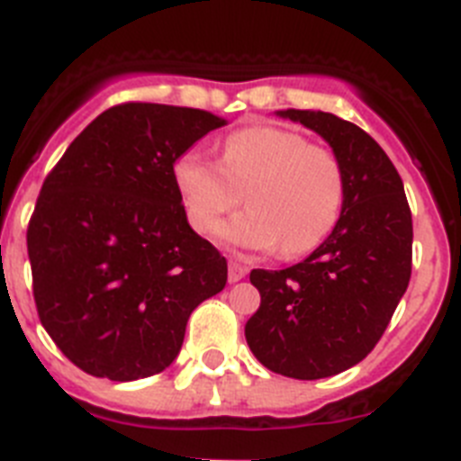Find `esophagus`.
<instances>
[{
    "label": "esophagus",
    "mask_w": 461,
    "mask_h": 461,
    "mask_svg": "<svg viewBox=\"0 0 461 461\" xmlns=\"http://www.w3.org/2000/svg\"><path fill=\"white\" fill-rule=\"evenodd\" d=\"M247 272H249V267L238 263V260H230V263H228V281H230V284H235V281H240L242 276H247Z\"/></svg>",
    "instance_id": "1"
}]
</instances>
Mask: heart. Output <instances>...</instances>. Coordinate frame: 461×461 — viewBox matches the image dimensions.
I'll return each mask as SVG.
<instances>
[{
	"label": "heart",
	"mask_w": 461,
	"mask_h": 461,
	"mask_svg": "<svg viewBox=\"0 0 461 461\" xmlns=\"http://www.w3.org/2000/svg\"><path fill=\"white\" fill-rule=\"evenodd\" d=\"M173 180L189 223L203 235L238 207L244 191L249 210L219 230L240 249L266 251L281 242L284 254H307L332 233L344 205L335 152L275 124L244 126L223 138L219 166L195 152L182 154Z\"/></svg>",
	"instance_id": "b5f03b06"
}]
</instances>
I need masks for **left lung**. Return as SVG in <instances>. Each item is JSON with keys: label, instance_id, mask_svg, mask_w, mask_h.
Listing matches in <instances>:
<instances>
[{"label": "left lung", "instance_id": "obj_1", "mask_svg": "<svg viewBox=\"0 0 461 461\" xmlns=\"http://www.w3.org/2000/svg\"><path fill=\"white\" fill-rule=\"evenodd\" d=\"M319 133L339 158L344 205L337 226L284 270H251L258 312L244 325L251 353L281 376L316 381L367 357L411 279L413 221L404 185L381 145L323 110H276Z\"/></svg>", "mask_w": 461, "mask_h": 461}]
</instances>
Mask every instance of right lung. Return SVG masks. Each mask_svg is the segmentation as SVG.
<instances>
[{
  "mask_svg": "<svg viewBox=\"0 0 461 461\" xmlns=\"http://www.w3.org/2000/svg\"><path fill=\"white\" fill-rule=\"evenodd\" d=\"M223 124L185 105H115L41 186L27 230L36 309L83 372L110 381L164 372L191 312L226 286V258L189 226L173 180L175 161Z\"/></svg>",
  "mask_w": 461,
  "mask_h": 461,
  "instance_id": "1",
  "label": "right lung"
}]
</instances>
